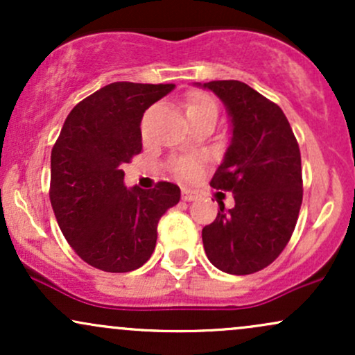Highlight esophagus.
Masks as SVG:
<instances>
[{
    "instance_id": "obj_1",
    "label": "esophagus",
    "mask_w": 355,
    "mask_h": 355,
    "mask_svg": "<svg viewBox=\"0 0 355 355\" xmlns=\"http://www.w3.org/2000/svg\"><path fill=\"white\" fill-rule=\"evenodd\" d=\"M195 197H197V195H195L191 190H189V189H183V190H182V198H183V200H185V202L195 200Z\"/></svg>"
}]
</instances>
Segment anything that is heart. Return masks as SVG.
<instances>
[{"label": "heart", "instance_id": "b5f03b06", "mask_svg": "<svg viewBox=\"0 0 355 355\" xmlns=\"http://www.w3.org/2000/svg\"><path fill=\"white\" fill-rule=\"evenodd\" d=\"M183 108L191 125L205 118H217V103L209 93L200 92V89H193L185 96ZM170 170L175 177L182 180H193L200 175L202 165L195 157H178L170 162Z\"/></svg>", "mask_w": 355, "mask_h": 355}]
</instances>
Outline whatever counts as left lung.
Instances as JSON below:
<instances>
[{
  "mask_svg": "<svg viewBox=\"0 0 355 355\" xmlns=\"http://www.w3.org/2000/svg\"><path fill=\"white\" fill-rule=\"evenodd\" d=\"M227 105L232 141L210 185L234 193L202 230L205 254L232 275L262 270L282 254L302 205V165L297 138L274 101L237 80L203 83Z\"/></svg>",
  "mask_w": 355,
  "mask_h": 355,
  "instance_id": "left-lung-1",
  "label": "left lung"
}]
</instances>
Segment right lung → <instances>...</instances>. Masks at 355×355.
<instances>
[{
  "label": "right lung",
  "mask_w": 355,
  "mask_h": 355,
  "mask_svg": "<svg viewBox=\"0 0 355 355\" xmlns=\"http://www.w3.org/2000/svg\"><path fill=\"white\" fill-rule=\"evenodd\" d=\"M173 83L115 81L81 100L51 150L50 202L64 239L88 266L123 274L141 267L157 243L162 215L180 189L123 185V164L141 152V116Z\"/></svg>",
  "instance_id": "add662e5"
}]
</instances>
